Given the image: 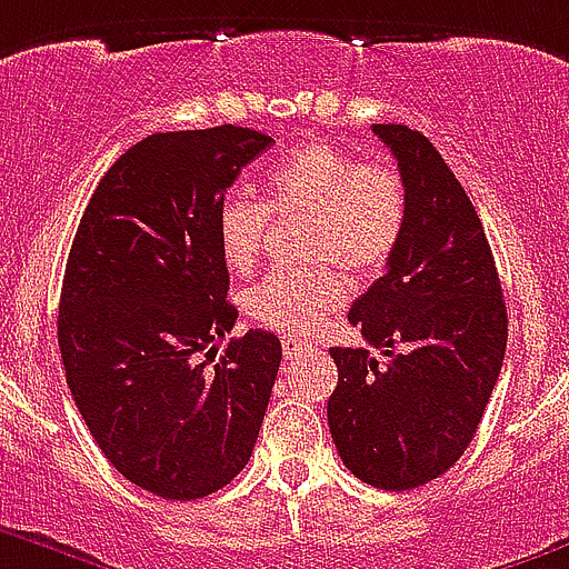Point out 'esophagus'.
<instances>
[{
	"label": "esophagus",
	"instance_id": "esophagus-1",
	"mask_svg": "<svg viewBox=\"0 0 569 569\" xmlns=\"http://www.w3.org/2000/svg\"><path fill=\"white\" fill-rule=\"evenodd\" d=\"M280 342H283V351H286V357H295L297 351H303V348L309 346V342H306V340H300V337H291V335H286L283 340H280Z\"/></svg>",
	"mask_w": 569,
	"mask_h": 569
}]
</instances>
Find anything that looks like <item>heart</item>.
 <instances>
[{
  "mask_svg": "<svg viewBox=\"0 0 569 569\" xmlns=\"http://www.w3.org/2000/svg\"><path fill=\"white\" fill-rule=\"evenodd\" d=\"M306 218L303 258L335 260L355 278H373L391 263L408 221V187L386 161L362 163L329 141L289 152L266 178L263 203L229 192L214 214L218 249L232 272H249L263 252L269 218ZM337 266L269 272L243 295L260 326L286 335L317 329L346 300Z\"/></svg>",
  "mask_w": 569,
  "mask_h": 569,
  "instance_id": "1",
  "label": "heart"
}]
</instances>
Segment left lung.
I'll use <instances>...</instances> for the list:
<instances>
[{
	"label": "left lung",
	"mask_w": 569,
	"mask_h": 569,
	"mask_svg": "<svg viewBox=\"0 0 569 569\" xmlns=\"http://www.w3.org/2000/svg\"><path fill=\"white\" fill-rule=\"evenodd\" d=\"M408 187V221L386 274L348 322L368 348H331L329 428L342 465L382 490L453 468L482 422L508 346V309L482 221L437 147L373 124Z\"/></svg>",
	"instance_id": "left-lung-1"
}]
</instances>
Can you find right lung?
I'll return each mask as SVG.
<instances>
[{
	"mask_svg": "<svg viewBox=\"0 0 569 569\" xmlns=\"http://www.w3.org/2000/svg\"><path fill=\"white\" fill-rule=\"evenodd\" d=\"M272 138L249 127L156 132L112 163L81 214L59 303L70 393L107 462L192 501L247 468L283 348L227 335L238 309L214 214Z\"/></svg>",
	"mask_w": 569,
	"mask_h": 569,
	"instance_id": "obj_1",
	"label": "right lung"
}]
</instances>
